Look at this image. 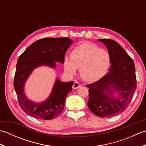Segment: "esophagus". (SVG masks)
Segmentation results:
<instances>
[{
    "instance_id": "esophagus-1",
    "label": "esophagus",
    "mask_w": 146,
    "mask_h": 146,
    "mask_svg": "<svg viewBox=\"0 0 146 146\" xmlns=\"http://www.w3.org/2000/svg\"><path fill=\"white\" fill-rule=\"evenodd\" d=\"M80 86H81V85L80 84V83H78V82H75V83H74V84H73L72 87L73 89H77V88H80Z\"/></svg>"
}]
</instances>
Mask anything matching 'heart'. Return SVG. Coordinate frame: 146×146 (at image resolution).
Returning <instances> with one entry per match:
<instances>
[{
    "label": "heart",
    "mask_w": 146,
    "mask_h": 146,
    "mask_svg": "<svg viewBox=\"0 0 146 146\" xmlns=\"http://www.w3.org/2000/svg\"><path fill=\"white\" fill-rule=\"evenodd\" d=\"M110 64L108 52L91 43L84 42L71 52L70 58L65 57L64 68L68 73L75 75L80 69L82 78L86 82H95L105 75Z\"/></svg>",
    "instance_id": "1"
}]
</instances>
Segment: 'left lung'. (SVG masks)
<instances>
[{
	"instance_id": "8db88e82",
	"label": "left lung",
	"mask_w": 146,
	"mask_h": 146,
	"mask_svg": "<svg viewBox=\"0 0 146 146\" xmlns=\"http://www.w3.org/2000/svg\"><path fill=\"white\" fill-rule=\"evenodd\" d=\"M108 51L111 66L103 78L89 88L88 107L100 117H109L124 111L137 87L134 61L122 46L108 39H98Z\"/></svg>"
}]
</instances>
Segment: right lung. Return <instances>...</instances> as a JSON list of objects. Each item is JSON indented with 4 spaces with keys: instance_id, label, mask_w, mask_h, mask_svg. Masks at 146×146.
Listing matches in <instances>:
<instances>
[{
    "instance_id": "add662e5",
    "label": "right lung",
    "mask_w": 146,
    "mask_h": 146,
    "mask_svg": "<svg viewBox=\"0 0 146 146\" xmlns=\"http://www.w3.org/2000/svg\"><path fill=\"white\" fill-rule=\"evenodd\" d=\"M73 42L69 38H46L33 42L18 59L14 86L20 107L25 113L41 120H51L64 109L67 95L72 90L73 82H62L56 79L51 94L41 103H36L24 94V85L35 68L46 66L55 68L56 61L64 63V55Z\"/></svg>"
}]
</instances>
